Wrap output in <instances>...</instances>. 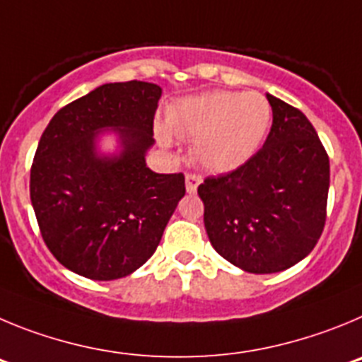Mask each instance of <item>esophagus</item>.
Instances as JSON below:
<instances>
[{
	"label": "esophagus",
	"instance_id": "1",
	"mask_svg": "<svg viewBox=\"0 0 362 362\" xmlns=\"http://www.w3.org/2000/svg\"><path fill=\"white\" fill-rule=\"evenodd\" d=\"M202 178L194 173H187L185 175V189H187V193H197L198 185H200Z\"/></svg>",
	"mask_w": 362,
	"mask_h": 362
}]
</instances>
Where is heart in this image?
Here are the masks:
<instances>
[{
    "instance_id": "obj_1",
    "label": "heart",
    "mask_w": 362,
    "mask_h": 362,
    "mask_svg": "<svg viewBox=\"0 0 362 362\" xmlns=\"http://www.w3.org/2000/svg\"><path fill=\"white\" fill-rule=\"evenodd\" d=\"M272 108L258 92H214L184 97L168 108L158 142L171 146L173 133L193 141V158L202 168L226 173L245 164L258 151L270 128Z\"/></svg>"
}]
</instances>
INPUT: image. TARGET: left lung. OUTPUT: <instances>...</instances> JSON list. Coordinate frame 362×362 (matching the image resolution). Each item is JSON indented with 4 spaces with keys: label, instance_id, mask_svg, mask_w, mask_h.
Masks as SVG:
<instances>
[{
    "label": "left lung",
    "instance_id": "obj_1",
    "mask_svg": "<svg viewBox=\"0 0 362 362\" xmlns=\"http://www.w3.org/2000/svg\"><path fill=\"white\" fill-rule=\"evenodd\" d=\"M272 128L243 165L198 185L204 223L221 258L250 274L307 258L323 233L330 160L310 120L267 93Z\"/></svg>",
    "mask_w": 362,
    "mask_h": 362
}]
</instances>
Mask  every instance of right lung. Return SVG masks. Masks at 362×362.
<instances>
[{
	"instance_id": "obj_1",
	"label": "right lung",
	"mask_w": 362,
	"mask_h": 362,
	"mask_svg": "<svg viewBox=\"0 0 362 362\" xmlns=\"http://www.w3.org/2000/svg\"><path fill=\"white\" fill-rule=\"evenodd\" d=\"M162 88L108 83L52 117L30 169L41 236L61 265L95 281L126 278L157 250L185 194L182 173L146 165ZM115 132L121 151L104 156L98 136Z\"/></svg>"
}]
</instances>
